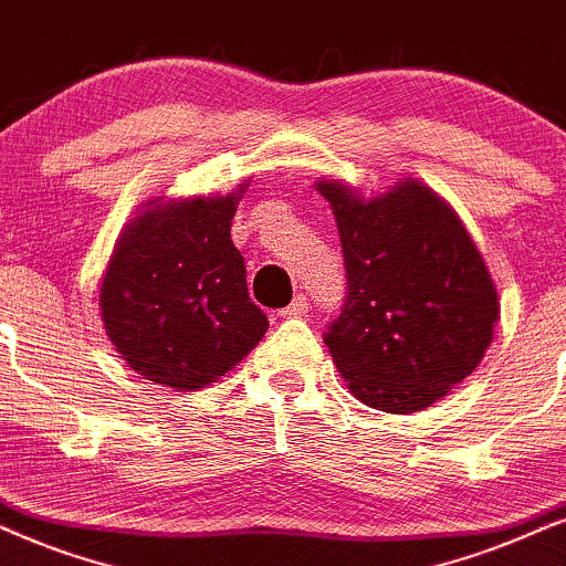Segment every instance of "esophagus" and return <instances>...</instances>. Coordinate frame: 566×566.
<instances>
[{"label": "esophagus", "instance_id": "1", "mask_svg": "<svg viewBox=\"0 0 566 566\" xmlns=\"http://www.w3.org/2000/svg\"><path fill=\"white\" fill-rule=\"evenodd\" d=\"M279 313H282L284 318L305 316V313H307V297L305 295H297L287 307H282V311H279Z\"/></svg>", "mask_w": 566, "mask_h": 566}]
</instances>
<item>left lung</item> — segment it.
<instances>
[{"label":"left lung","instance_id":"obj_1","mask_svg":"<svg viewBox=\"0 0 566 566\" xmlns=\"http://www.w3.org/2000/svg\"><path fill=\"white\" fill-rule=\"evenodd\" d=\"M345 253L347 295L324 342L349 391L386 412L433 405L491 345L499 295L457 213L420 182L363 200L321 180Z\"/></svg>","mask_w":566,"mask_h":566}]
</instances>
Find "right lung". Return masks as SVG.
Here are the masks:
<instances>
[{"label":"right lung","mask_w":566,"mask_h":566,"mask_svg":"<svg viewBox=\"0 0 566 566\" xmlns=\"http://www.w3.org/2000/svg\"><path fill=\"white\" fill-rule=\"evenodd\" d=\"M240 192L154 206L135 219L102 282V318L127 366L171 389L224 376L266 334L230 238Z\"/></svg>","instance_id":"add662e5"}]
</instances>
